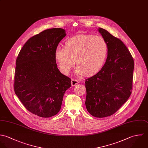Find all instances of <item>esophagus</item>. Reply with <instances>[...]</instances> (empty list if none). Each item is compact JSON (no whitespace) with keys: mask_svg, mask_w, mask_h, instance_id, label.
<instances>
[{"mask_svg":"<svg viewBox=\"0 0 148 148\" xmlns=\"http://www.w3.org/2000/svg\"><path fill=\"white\" fill-rule=\"evenodd\" d=\"M79 83V82L76 80V79H71V86H74L75 85H76L77 84H78Z\"/></svg>","mask_w":148,"mask_h":148,"instance_id":"obj_1","label":"esophagus"}]
</instances>
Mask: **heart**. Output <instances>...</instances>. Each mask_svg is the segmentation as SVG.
Segmentation results:
<instances>
[{
  "label": "heart",
  "mask_w": 148,
  "mask_h": 148,
  "mask_svg": "<svg viewBox=\"0 0 148 148\" xmlns=\"http://www.w3.org/2000/svg\"><path fill=\"white\" fill-rule=\"evenodd\" d=\"M108 52L109 44L103 37L79 35L68 39L65 48H56L55 58L60 71L65 75L69 74L76 60L77 74L91 75L102 69Z\"/></svg>",
  "instance_id": "obj_1"
}]
</instances>
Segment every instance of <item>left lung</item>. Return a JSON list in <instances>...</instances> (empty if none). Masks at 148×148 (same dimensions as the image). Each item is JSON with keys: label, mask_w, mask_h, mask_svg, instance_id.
I'll return each instance as SVG.
<instances>
[{"label": "left lung", "mask_w": 148, "mask_h": 148, "mask_svg": "<svg viewBox=\"0 0 148 148\" xmlns=\"http://www.w3.org/2000/svg\"><path fill=\"white\" fill-rule=\"evenodd\" d=\"M98 31L108 41L109 52L101 70L85 80V105L91 115L103 118L114 114L131 95L134 64L122 40L102 28Z\"/></svg>", "instance_id": "obj_1"}]
</instances>
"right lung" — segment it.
<instances>
[{"label": "right lung", "mask_w": 148, "mask_h": 148, "mask_svg": "<svg viewBox=\"0 0 148 148\" xmlns=\"http://www.w3.org/2000/svg\"><path fill=\"white\" fill-rule=\"evenodd\" d=\"M65 30H44L26 42L16 60L14 89L31 113L43 118L56 115L71 79L59 71L55 50Z\"/></svg>", "instance_id": "1"}]
</instances>
